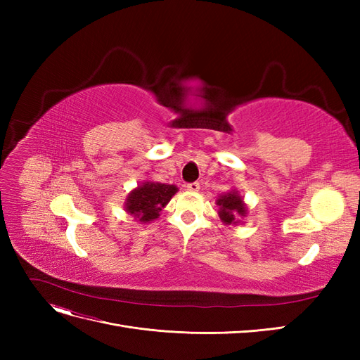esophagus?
<instances>
[{
	"instance_id": "esophagus-1",
	"label": "esophagus",
	"mask_w": 360,
	"mask_h": 360,
	"mask_svg": "<svg viewBox=\"0 0 360 360\" xmlns=\"http://www.w3.org/2000/svg\"><path fill=\"white\" fill-rule=\"evenodd\" d=\"M188 191H191V192H197V191H200V183L198 181H192V183H188Z\"/></svg>"
}]
</instances>
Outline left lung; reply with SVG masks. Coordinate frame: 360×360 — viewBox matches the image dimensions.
Listing matches in <instances>:
<instances>
[{
    "instance_id": "left-lung-1",
    "label": "left lung",
    "mask_w": 360,
    "mask_h": 360,
    "mask_svg": "<svg viewBox=\"0 0 360 360\" xmlns=\"http://www.w3.org/2000/svg\"><path fill=\"white\" fill-rule=\"evenodd\" d=\"M217 205L221 207L219 217L225 224H237L236 216L237 214L243 216L246 213V207L242 198L237 195V192L222 195V197L217 200Z\"/></svg>"
}]
</instances>
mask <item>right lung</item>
<instances>
[{
  "label": "right lung",
  "instance_id": "obj_1",
  "mask_svg": "<svg viewBox=\"0 0 360 360\" xmlns=\"http://www.w3.org/2000/svg\"><path fill=\"white\" fill-rule=\"evenodd\" d=\"M176 192L177 188L174 184L147 181L129 195L126 210L139 217L141 222L153 221Z\"/></svg>",
  "mask_w": 360,
  "mask_h": 360
}]
</instances>
